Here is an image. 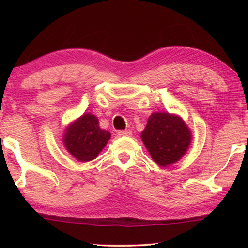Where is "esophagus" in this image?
Instances as JSON below:
<instances>
[{
	"instance_id": "obj_1",
	"label": "esophagus",
	"mask_w": 248,
	"mask_h": 248,
	"mask_svg": "<svg viewBox=\"0 0 248 248\" xmlns=\"http://www.w3.org/2000/svg\"><path fill=\"white\" fill-rule=\"evenodd\" d=\"M118 134L120 137H130L132 132L130 131V130H124V131H118Z\"/></svg>"
}]
</instances>
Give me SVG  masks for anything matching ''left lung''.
<instances>
[{"label": "left lung", "mask_w": 248, "mask_h": 248, "mask_svg": "<svg viewBox=\"0 0 248 248\" xmlns=\"http://www.w3.org/2000/svg\"><path fill=\"white\" fill-rule=\"evenodd\" d=\"M151 157L161 166L176 163L186 153L191 134L182 118L166 112H154L141 134Z\"/></svg>", "instance_id": "8db88e82"}]
</instances>
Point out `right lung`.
Instances as JSON below:
<instances>
[{"label":"right lung","mask_w":248,"mask_h":248,"mask_svg":"<svg viewBox=\"0 0 248 248\" xmlns=\"http://www.w3.org/2000/svg\"><path fill=\"white\" fill-rule=\"evenodd\" d=\"M110 139V133L99 128L98 119L91 114L83 115L70 124L64 134V144L69 153L78 161L89 162Z\"/></svg>","instance_id":"add662e5"}]
</instances>
